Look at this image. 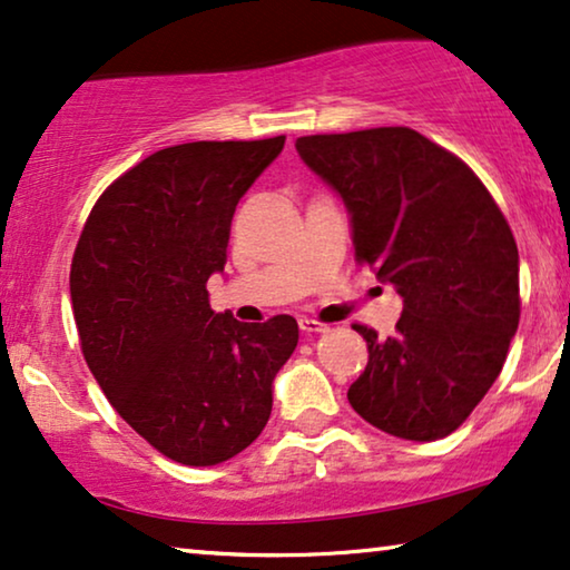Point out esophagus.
<instances>
[{
    "label": "esophagus",
    "mask_w": 570,
    "mask_h": 570,
    "mask_svg": "<svg viewBox=\"0 0 570 570\" xmlns=\"http://www.w3.org/2000/svg\"><path fill=\"white\" fill-rule=\"evenodd\" d=\"M299 331H302L304 335H320V333L331 331V325H323V323H317V320L302 317V320H299Z\"/></svg>",
    "instance_id": "obj_1"
}]
</instances>
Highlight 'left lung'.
Returning <instances> with one entry per match:
<instances>
[{
    "label": "left lung",
    "instance_id": "left-lung-1",
    "mask_svg": "<svg viewBox=\"0 0 570 570\" xmlns=\"http://www.w3.org/2000/svg\"><path fill=\"white\" fill-rule=\"evenodd\" d=\"M341 196L356 258L403 296L392 338L368 346L348 403L384 434L436 442L468 419L519 327V250L501 208L452 151L405 126L296 139Z\"/></svg>",
    "mask_w": 570,
    "mask_h": 570
}]
</instances>
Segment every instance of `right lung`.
Here are the masks:
<instances>
[{"mask_svg":"<svg viewBox=\"0 0 570 570\" xmlns=\"http://www.w3.org/2000/svg\"><path fill=\"white\" fill-rule=\"evenodd\" d=\"M284 141L159 149L98 198L77 243L69 292L85 362L128 426L180 464L212 468L261 436L299 341L294 317L237 323L206 292L239 198Z\"/></svg>","mask_w":570,"mask_h":570,"instance_id":"obj_1","label":"right lung"}]
</instances>
